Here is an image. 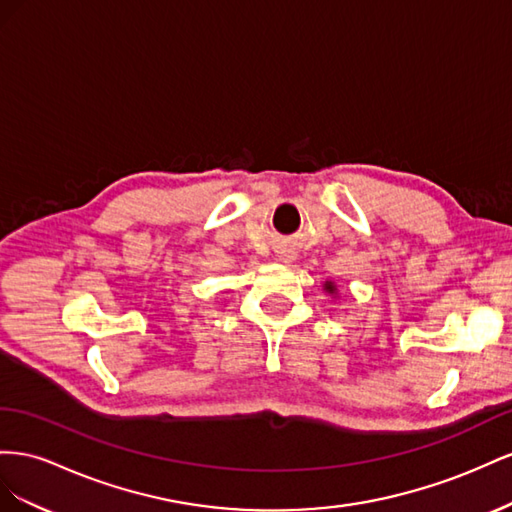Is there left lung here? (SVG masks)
Returning <instances> with one entry per match:
<instances>
[{
	"label": "left lung",
	"mask_w": 512,
	"mask_h": 512,
	"mask_svg": "<svg viewBox=\"0 0 512 512\" xmlns=\"http://www.w3.org/2000/svg\"><path fill=\"white\" fill-rule=\"evenodd\" d=\"M324 291H326V294H330V296H337V294H339L337 285H334L332 281H326V283H324Z\"/></svg>",
	"instance_id": "left-lung-1"
}]
</instances>
